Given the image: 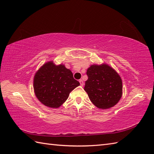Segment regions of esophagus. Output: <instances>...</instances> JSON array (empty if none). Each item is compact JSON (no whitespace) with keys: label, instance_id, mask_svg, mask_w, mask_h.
Instances as JSON below:
<instances>
[{"label":"esophagus","instance_id":"1","mask_svg":"<svg viewBox=\"0 0 154 154\" xmlns=\"http://www.w3.org/2000/svg\"><path fill=\"white\" fill-rule=\"evenodd\" d=\"M79 83H80V85L83 87V85H84L83 81L82 79H80V80H79Z\"/></svg>","mask_w":154,"mask_h":154}]
</instances>
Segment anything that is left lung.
<instances>
[{
	"instance_id": "obj_1",
	"label": "left lung",
	"mask_w": 154,
	"mask_h": 154,
	"mask_svg": "<svg viewBox=\"0 0 154 154\" xmlns=\"http://www.w3.org/2000/svg\"><path fill=\"white\" fill-rule=\"evenodd\" d=\"M84 90L94 106L100 109L112 108L122 95V81L119 73L108 64H93L87 71Z\"/></svg>"
}]
</instances>
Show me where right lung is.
<instances>
[{
	"instance_id": "obj_1",
	"label": "right lung",
	"mask_w": 154,
	"mask_h": 154,
	"mask_svg": "<svg viewBox=\"0 0 154 154\" xmlns=\"http://www.w3.org/2000/svg\"><path fill=\"white\" fill-rule=\"evenodd\" d=\"M79 85V81L73 78L71 71L63 64L56 65L50 61L35 73L33 87L35 97L40 103L48 107L57 109Z\"/></svg>"
}]
</instances>
